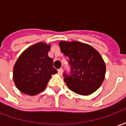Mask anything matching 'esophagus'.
I'll return each mask as SVG.
<instances>
[{
	"label": "esophagus",
	"instance_id": "obj_1",
	"mask_svg": "<svg viewBox=\"0 0 126 126\" xmlns=\"http://www.w3.org/2000/svg\"><path fill=\"white\" fill-rule=\"evenodd\" d=\"M62 72H63V69H58V74H59V75H62Z\"/></svg>",
	"mask_w": 126,
	"mask_h": 126
}]
</instances>
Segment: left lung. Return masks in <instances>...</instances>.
<instances>
[{
    "label": "left lung",
    "instance_id": "1",
    "mask_svg": "<svg viewBox=\"0 0 126 126\" xmlns=\"http://www.w3.org/2000/svg\"><path fill=\"white\" fill-rule=\"evenodd\" d=\"M59 45L71 66L70 76L64 74L68 88L80 95L93 93L102 84L106 74L105 62L98 51L79 41H62Z\"/></svg>",
    "mask_w": 126,
    "mask_h": 126
}]
</instances>
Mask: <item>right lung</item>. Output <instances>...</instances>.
I'll return each instance as SVG.
<instances>
[{
	"mask_svg": "<svg viewBox=\"0 0 126 126\" xmlns=\"http://www.w3.org/2000/svg\"><path fill=\"white\" fill-rule=\"evenodd\" d=\"M50 44L39 42L27 47L13 68L15 86L24 94L33 96L46 89L52 74L57 73L53 60L48 56Z\"/></svg>",
	"mask_w": 126,
	"mask_h": 126,
	"instance_id": "add662e5",
	"label": "right lung"
}]
</instances>
